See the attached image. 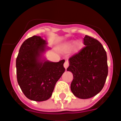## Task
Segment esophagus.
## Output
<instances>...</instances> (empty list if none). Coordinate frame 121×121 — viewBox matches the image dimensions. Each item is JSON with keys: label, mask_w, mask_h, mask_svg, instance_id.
I'll list each match as a JSON object with an SVG mask.
<instances>
[{"label": "esophagus", "mask_w": 121, "mask_h": 121, "mask_svg": "<svg viewBox=\"0 0 121 121\" xmlns=\"http://www.w3.org/2000/svg\"><path fill=\"white\" fill-rule=\"evenodd\" d=\"M69 61L68 60H66L65 62V63H64V67L65 68V69H66L68 68V67L69 66Z\"/></svg>", "instance_id": "obj_1"}]
</instances>
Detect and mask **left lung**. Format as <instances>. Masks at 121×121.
Here are the masks:
<instances>
[{"label": "left lung", "instance_id": "left-lung-1", "mask_svg": "<svg viewBox=\"0 0 121 121\" xmlns=\"http://www.w3.org/2000/svg\"><path fill=\"white\" fill-rule=\"evenodd\" d=\"M85 47L69 58L67 71L73 73L71 90L83 99L94 97L102 90L108 75L106 51L98 40L86 35Z\"/></svg>", "mask_w": 121, "mask_h": 121}]
</instances>
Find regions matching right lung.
Returning <instances> with one entry per match:
<instances>
[{
    "instance_id": "1",
    "label": "right lung",
    "mask_w": 121,
    "mask_h": 121,
    "mask_svg": "<svg viewBox=\"0 0 121 121\" xmlns=\"http://www.w3.org/2000/svg\"><path fill=\"white\" fill-rule=\"evenodd\" d=\"M46 44L41 36H31L22 43L16 58L17 83L24 95L34 101L49 99L65 71V60L56 63L41 60Z\"/></svg>"
}]
</instances>
